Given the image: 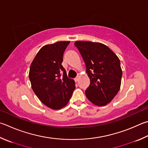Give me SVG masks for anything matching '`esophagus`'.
<instances>
[{
  "label": "esophagus",
  "mask_w": 148,
  "mask_h": 148,
  "mask_svg": "<svg viewBox=\"0 0 148 148\" xmlns=\"http://www.w3.org/2000/svg\"><path fill=\"white\" fill-rule=\"evenodd\" d=\"M79 77H80V74H77V77H76V78L74 79V80H75V82H77V81H78L79 80Z\"/></svg>",
  "instance_id": "esophagus-1"
}]
</instances>
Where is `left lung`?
<instances>
[{"label":"left lung","instance_id":"obj_1","mask_svg":"<svg viewBox=\"0 0 148 148\" xmlns=\"http://www.w3.org/2000/svg\"><path fill=\"white\" fill-rule=\"evenodd\" d=\"M86 65L90 85L85 95L91 103L104 106L120 90L122 71L118 56L100 42L77 41L74 42Z\"/></svg>","mask_w":148,"mask_h":148}]
</instances>
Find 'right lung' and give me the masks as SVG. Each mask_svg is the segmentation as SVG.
<instances>
[{
	"label": "right lung",
	"instance_id": "right-lung-1",
	"mask_svg": "<svg viewBox=\"0 0 148 148\" xmlns=\"http://www.w3.org/2000/svg\"><path fill=\"white\" fill-rule=\"evenodd\" d=\"M70 41H58L42 47L34 58L29 71L34 92L42 103L58 110L68 103L74 90V80L67 77L61 65Z\"/></svg>",
	"mask_w": 148,
	"mask_h": 148
}]
</instances>
